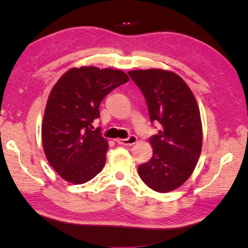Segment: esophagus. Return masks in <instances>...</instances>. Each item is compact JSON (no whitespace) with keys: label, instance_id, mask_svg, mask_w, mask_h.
I'll list each match as a JSON object with an SVG mask.
<instances>
[{"label":"esophagus","instance_id":"1","mask_svg":"<svg viewBox=\"0 0 248 248\" xmlns=\"http://www.w3.org/2000/svg\"><path fill=\"white\" fill-rule=\"evenodd\" d=\"M116 141L121 145H133L134 143H137L138 139L136 136H130L128 139H117Z\"/></svg>","mask_w":248,"mask_h":248}]
</instances>
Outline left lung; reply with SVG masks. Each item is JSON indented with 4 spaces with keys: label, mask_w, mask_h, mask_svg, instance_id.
I'll return each mask as SVG.
<instances>
[{
    "label": "left lung",
    "mask_w": 248,
    "mask_h": 248,
    "mask_svg": "<svg viewBox=\"0 0 248 248\" xmlns=\"http://www.w3.org/2000/svg\"><path fill=\"white\" fill-rule=\"evenodd\" d=\"M128 74L144 95L151 121L161 124L150 139L152 157L138 173L154 191H173L190 177L202 149L198 104L186 82L171 71L133 70Z\"/></svg>",
    "instance_id": "left-lung-1"
}]
</instances>
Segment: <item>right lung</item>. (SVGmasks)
I'll return each instance as SVG.
<instances>
[{
    "mask_svg": "<svg viewBox=\"0 0 248 248\" xmlns=\"http://www.w3.org/2000/svg\"><path fill=\"white\" fill-rule=\"evenodd\" d=\"M129 77L124 71L81 66L66 71L46 104L41 140L49 164L66 182L87 183L102 171L109 148L99 130V104Z\"/></svg>",
    "mask_w": 248,
    "mask_h": 248,
    "instance_id": "add662e5",
    "label": "right lung"
}]
</instances>
